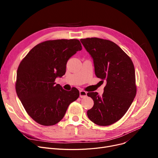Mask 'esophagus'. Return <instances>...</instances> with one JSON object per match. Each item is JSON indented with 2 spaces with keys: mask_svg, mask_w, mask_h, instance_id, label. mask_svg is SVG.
<instances>
[{
  "mask_svg": "<svg viewBox=\"0 0 158 158\" xmlns=\"http://www.w3.org/2000/svg\"><path fill=\"white\" fill-rule=\"evenodd\" d=\"M79 95L81 98H85L87 96V93L85 92V91L83 90H80L79 92Z\"/></svg>",
  "mask_w": 158,
  "mask_h": 158,
  "instance_id": "obj_1",
  "label": "esophagus"
}]
</instances>
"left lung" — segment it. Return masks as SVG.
Returning a JSON list of instances; mask_svg holds the SVG:
<instances>
[{
    "mask_svg": "<svg viewBox=\"0 0 158 158\" xmlns=\"http://www.w3.org/2000/svg\"><path fill=\"white\" fill-rule=\"evenodd\" d=\"M94 60L95 73L106 81L102 95L89 92L94 105L89 119L100 126L111 125L127 111L136 94L135 66L131 58L114 42L98 38L81 39Z\"/></svg>",
    "mask_w": 158,
    "mask_h": 158,
    "instance_id": "8db88e82",
    "label": "left lung"
}]
</instances>
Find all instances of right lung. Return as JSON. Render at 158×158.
I'll use <instances>...</instances> for the list:
<instances>
[{
    "instance_id": "add662e5",
    "label": "right lung",
    "mask_w": 158,
    "mask_h": 158,
    "mask_svg": "<svg viewBox=\"0 0 158 158\" xmlns=\"http://www.w3.org/2000/svg\"><path fill=\"white\" fill-rule=\"evenodd\" d=\"M81 50L77 39L48 40L33 47L20 62L16 92L27 114L39 124L55 125L78 98L77 88L68 92L55 80L65 73L69 58Z\"/></svg>"
}]
</instances>
